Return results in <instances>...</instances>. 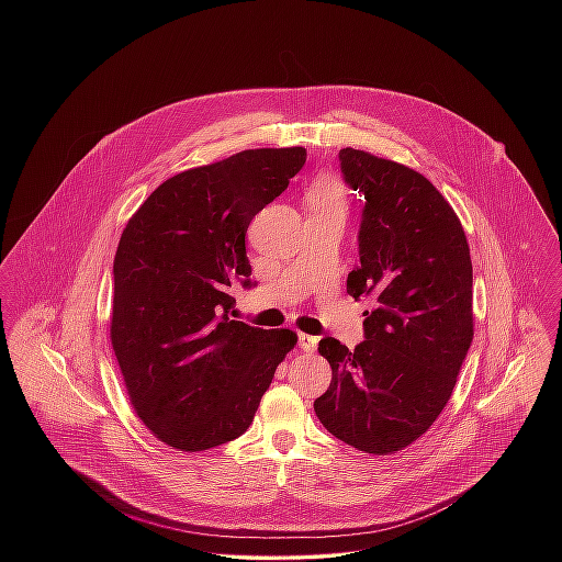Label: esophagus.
<instances>
[{
    "label": "esophagus",
    "instance_id": "esophagus-1",
    "mask_svg": "<svg viewBox=\"0 0 562 562\" xmlns=\"http://www.w3.org/2000/svg\"><path fill=\"white\" fill-rule=\"evenodd\" d=\"M316 346H318V337H314V335H305V333H301V335H299V348H301L303 352H314V350H316Z\"/></svg>",
    "mask_w": 562,
    "mask_h": 562
}]
</instances>
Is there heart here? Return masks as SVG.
Wrapping results in <instances>:
<instances>
[{
  "label": "heart",
  "instance_id": "b5f03b06",
  "mask_svg": "<svg viewBox=\"0 0 562 562\" xmlns=\"http://www.w3.org/2000/svg\"><path fill=\"white\" fill-rule=\"evenodd\" d=\"M307 203L312 210H346V192L344 186L335 179H321L312 186L307 194Z\"/></svg>",
  "mask_w": 562,
  "mask_h": 562
}]
</instances>
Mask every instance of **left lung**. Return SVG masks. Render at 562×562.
I'll return each mask as SVG.
<instances>
[{"label": "left lung", "instance_id": "8db88e82", "mask_svg": "<svg viewBox=\"0 0 562 562\" xmlns=\"http://www.w3.org/2000/svg\"><path fill=\"white\" fill-rule=\"evenodd\" d=\"M344 181L363 199L359 266L346 292L372 296L363 341L324 337L333 370L314 402L322 426L368 454L422 437L450 401L474 337L472 259L450 203L417 170L341 149Z\"/></svg>", "mask_w": 562, "mask_h": 562}]
</instances>
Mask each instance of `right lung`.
<instances>
[{
  "mask_svg": "<svg viewBox=\"0 0 562 562\" xmlns=\"http://www.w3.org/2000/svg\"><path fill=\"white\" fill-rule=\"evenodd\" d=\"M307 151L248 149L166 179L127 223L114 255L110 339L130 401L166 446L201 452L250 426L290 328L232 321L252 288L244 236L303 168Z\"/></svg>",
  "mask_w": 562,
  "mask_h": 562,
  "instance_id": "add662e5",
  "label": "right lung"
}]
</instances>
